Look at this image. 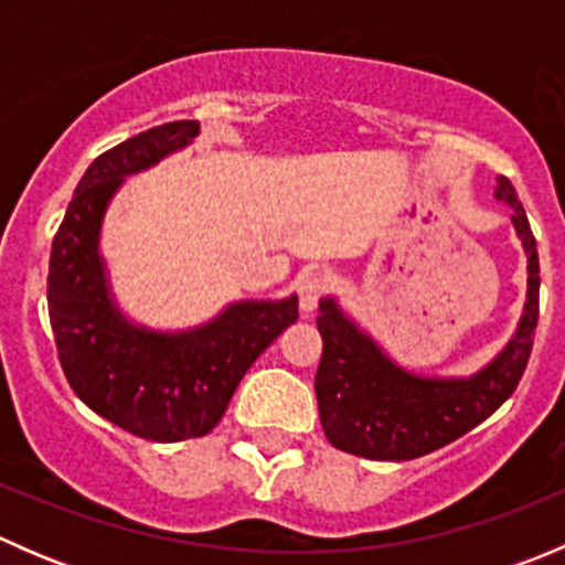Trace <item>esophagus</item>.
I'll list each match as a JSON object with an SVG mask.
<instances>
[{"label": "esophagus", "mask_w": 565, "mask_h": 565, "mask_svg": "<svg viewBox=\"0 0 565 565\" xmlns=\"http://www.w3.org/2000/svg\"><path fill=\"white\" fill-rule=\"evenodd\" d=\"M328 287H330V278L319 270H309L306 276H300L298 281L300 311H303V315H311V311L319 306V300H322V295L328 292Z\"/></svg>", "instance_id": "esophagus-1"}]
</instances>
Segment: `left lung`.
I'll return each mask as SVG.
<instances>
[{
	"label": "left lung",
	"mask_w": 565,
	"mask_h": 565,
	"mask_svg": "<svg viewBox=\"0 0 565 565\" xmlns=\"http://www.w3.org/2000/svg\"><path fill=\"white\" fill-rule=\"evenodd\" d=\"M494 199L514 210L511 224L527 256L525 309L509 344L470 377H424L393 363L339 300L322 298L315 391L330 446L374 461L418 459L476 429L516 391L539 324V250L509 177H498Z\"/></svg>",
	"instance_id": "8db88e82"
}]
</instances>
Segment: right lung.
<instances>
[{"label": "right lung", "mask_w": 565, "mask_h": 565, "mask_svg": "<svg viewBox=\"0 0 565 565\" xmlns=\"http://www.w3.org/2000/svg\"><path fill=\"white\" fill-rule=\"evenodd\" d=\"M199 136L196 119L145 130L95 158L51 243L49 317L62 372L100 418L152 443L204 437L250 363L298 319V295L235 300L188 330H152L122 315L100 256L106 210L125 177Z\"/></svg>", "instance_id": "1"}]
</instances>
